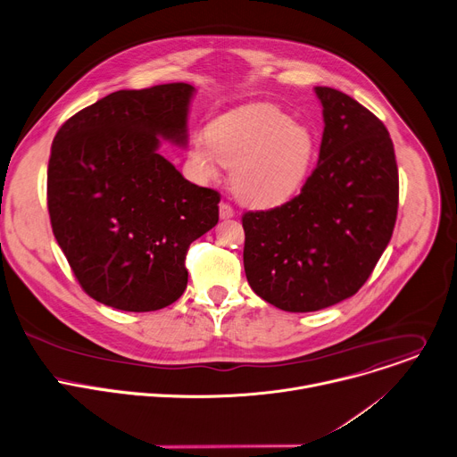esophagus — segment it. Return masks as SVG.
Returning a JSON list of instances; mask_svg holds the SVG:
<instances>
[{
	"label": "esophagus",
	"instance_id": "1",
	"mask_svg": "<svg viewBox=\"0 0 457 457\" xmlns=\"http://www.w3.org/2000/svg\"><path fill=\"white\" fill-rule=\"evenodd\" d=\"M236 216V212H234V209H232V205H228V203H221L220 205V218L221 220H228V218H234Z\"/></svg>",
	"mask_w": 457,
	"mask_h": 457
}]
</instances>
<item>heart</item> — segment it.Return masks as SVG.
<instances>
[{"label": "heart", "mask_w": 457, "mask_h": 457, "mask_svg": "<svg viewBox=\"0 0 457 457\" xmlns=\"http://www.w3.org/2000/svg\"><path fill=\"white\" fill-rule=\"evenodd\" d=\"M316 139L274 105L258 104L220 116L197 139L190 160L207 174L218 162L234 167L232 187L246 205L272 209L287 203L305 181Z\"/></svg>", "instance_id": "heart-1"}]
</instances>
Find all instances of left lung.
I'll use <instances>...</instances> for the list:
<instances>
[{
  "label": "left lung",
  "mask_w": 457,
  "mask_h": 457,
  "mask_svg": "<svg viewBox=\"0 0 457 457\" xmlns=\"http://www.w3.org/2000/svg\"><path fill=\"white\" fill-rule=\"evenodd\" d=\"M323 105L320 160L281 207L245 212L250 288L287 312H314L356 294L385 252L399 178L386 127L356 99L316 87Z\"/></svg>",
  "instance_id": "1"
}]
</instances>
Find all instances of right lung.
Wrapping results in <instances>:
<instances>
[{
    "label": "right lung",
    "mask_w": 457,
    "mask_h": 457,
    "mask_svg": "<svg viewBox=\"0 0 457 457\" xmlns=\"http://www.w3.org/2000/svg\"><path fill=\"white\" fill-rule=\"evenodd\" d=\"M188 83L118 90L67 120L46 170L54 237L96 301L169 307L187 288L190 243L216 227L221 195L187 181L158 148L187 145Z\"/></svg>",
    "instance_id": "add662e5"
}]
</instances>
